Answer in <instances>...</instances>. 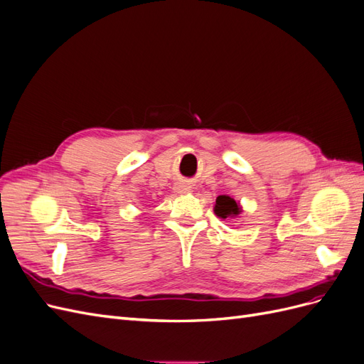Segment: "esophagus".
I'll use <instances>...</instances> for the list:
<instances>
[{
  "label": "esophagus",
  "mask_w": 364,
  "mask_h": 364,
  "mask_svg": "<svg viewBox=\"0 0 364 364\" xmlns=\"http://www.w3.org/2000/svg\"><path fill=\"white\" fill-rule=\"evenodd\" d=\"M190 190H191V186H190L188 182L181 181V182H176V183H174V191H176V193L185 194V193H188Z\"/></svg>",
  "instance_id": "34e87169"
}]
</instances>
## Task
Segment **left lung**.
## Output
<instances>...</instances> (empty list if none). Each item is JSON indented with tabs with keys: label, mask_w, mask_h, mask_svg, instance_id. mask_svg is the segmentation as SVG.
<instances>
[{
	"label": "left lung",
	"mask_w": 364,
	"mask_h": 364,
	"mask_svg": "<svg viewBox=\"0 0 364 364\" xmlns=\"http://www.w3.org/2000/svg\"><path fill=\"white\" fill-rule=\"evenodd\" d=\"M214 213L220 218H234L241 213V206L237 203L232 197L229 196H218L214 206Z\"/></svg>",
	"instance_id": "left-lung-1"
}]
</instances>
